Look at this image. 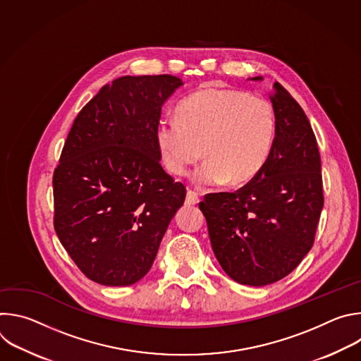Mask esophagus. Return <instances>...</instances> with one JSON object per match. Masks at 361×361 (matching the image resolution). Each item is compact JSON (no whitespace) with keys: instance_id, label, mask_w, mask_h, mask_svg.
Returning <instances> with one entry per match:
<instances>
[{"instance_id":"1","label":"esophagus","mask_w":361,"mask_h":361,"mask_svg":"<svg viewBox=\"0 0 361 361\" xmlns=\"http://www.w3.org/2000/svg\"><path fill=\"white\" fill-rule=\"evenodd\" d=\"M185 202H187L188 205H197V204L200 202L198 194H197V192H194V191H191V190H188V191H187V198H185Z\"/></svg>"}]
</instances>
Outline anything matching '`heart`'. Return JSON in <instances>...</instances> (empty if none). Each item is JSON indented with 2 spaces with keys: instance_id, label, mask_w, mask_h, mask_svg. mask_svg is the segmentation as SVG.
I'll use <instances>...</instances> for the list:
<instances>
[{
  "instance_id": "heart-1",
  "label": "heart",
  "mask_w": 361,
  "mask_h": 361,
  "mask_svg": "<svg viewBox=\"0 0 361 361\" xmlns=\"http://www.w3.org/2000/svg\"><path fill=\"white\" fill-rule=\"evenodd\" d=\"M176 121H161L156 144L173 176L205 161L192 176L198 187L251 181L269 161L276 137V114L262 95L207 87L181 101Z\"/></svg>"
}]
</instances>
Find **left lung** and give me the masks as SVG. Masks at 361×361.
Returning a JSON list of instances; mask_svg holds the SVG:
<instances>
[{"instance_id": "left-lung-1", "label": "left lung", "mask_w": 361, "mask_h": 361, "mask_svg": "<svg viewBox=\"0 0 361 361\" xmlns=\"http://www.w3.org/2000/svg\"><path fill=\"white\" fill-rule=\"evenodd\" d=\"M270 98L276 137L264 169L235 192L207 194L200 202L221 269L254 287L284 279L301 263L313 247L324 204L310 121L281 84L274 82Z\"/></svg>"}]
</instances>
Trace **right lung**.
Segmentation results:
<instances>
[{
  "label": "right lung",
  "instance_id": "add662e5",
  "mask_svg": "<svg viewBox=\"0 0 361 361\" xmlns=\"http://www.w3.org/2000/svg\"><path fill=\"white\" fill-rule=\"evenodd\" d=\"M183 81L124 75L80 111L54 171V228L78 269L102 286H131L151 269L185 187L161 164V107Z\"/></svg>",
  "mask_w": 361,
  "mask_h": 361
}]
</instances>
